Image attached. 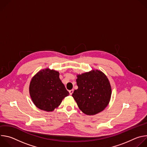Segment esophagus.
Listing matches in <instances>:
<instances>
[{
  "label": "esophagus",
  "mask_w": 147,
  "mask_h": 147,
  "mask_svg": "<svg viewBox=\"0 0 147 147\" xmlns=\"http://www.w3.org/2000/svg\"><path fill=\"white\" fill-rule=\"evenodd\" d=\"M73 91H74V90L73 89V90H69V94H70V95H72V94L73 93Z\"/></svg>",
  "instance_id": "1"
}]
</instances>
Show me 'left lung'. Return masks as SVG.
Listing matches in <instances>:
<instances>
[{
	"label": "left lung",
	"mask_w": 147,
	"mask_h": 147,
	"mask_svg": "<svg viewBox=\"0 0 147 147\" xmlns=\"http://www.w3.org/2000/svg\"><path fill=\"white\" fill-rule=\"evenodd\" d=\"M78 89L72 96L80 109L88 115H94L105 108L109 102L112 91L110 82L102 72L99 70L77 76Z\"/></svg>",
	"instance_id": "1"
}]
</instances>
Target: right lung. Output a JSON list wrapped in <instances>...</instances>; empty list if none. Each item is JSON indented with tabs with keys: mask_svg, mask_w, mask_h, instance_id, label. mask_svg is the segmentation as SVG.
I'll list each match as a JSON object with an SVG mask.
<instances>
[{
	"mask_svg": "<svg viewBox=\"0 0 147 147\" xmlns=\"http://www.w3.org/2000/svg\"><path fill=\"white\" fill-rule=\"evenodd\" d=\"M30 94L39 109L53 111L69 92L59 78V72L48 69L39 71L31 80Z\"/></svg>",
	"mask_w": 147,
	"mask_h": 147,
	"instance_id": "add662e5",
	"label": "right lung"
}]
</instances>
